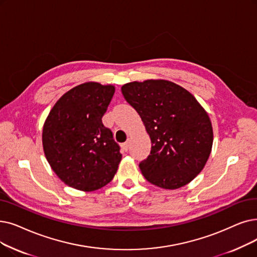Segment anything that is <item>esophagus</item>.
<instances>
[{
    "mask_svg": "<svg viewBox=\"0 0 257 257\" xmlns=\"http://www.w3.org/2000/svg\"><path fill=\"white\" fill-rule=\"evenodd\" d=\"M121 148H122V150L124 151H128V149H129V142H126V143H124L121 145Z\"/></svg>",
    "mask_w": 257,
    "mask_h": 257,
    "instance_id": "esophagus-1",
    "label": "esophagus"
}]
</instances>
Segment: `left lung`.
Instances as JSON below:
<instances>
[{
	"mask_svg": "<svg viewBox=\"0 0 257 257\" xmlns=\"http://www.w3.org/2000/svg\"><path fill=\"white\" fill-rule=\"evenodd\" d=\"M151 139V151L140 169L151 184L178 189L204 169L213 144L205 109L185 88L166 80L131 82L121 86Z\"/></svg>",
	"mask_w": 257,
	"mask_h": 257,
	"instance_id": "obj_1",
	"label": "left lung"
}]
</instances>
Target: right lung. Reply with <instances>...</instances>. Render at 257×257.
Wrapping results in <instances>:
<instances>
[{
    "instance_id": "right-lung-1",
    "label": "right lung",
    "mask_w": 257,
    "mask_h": 257,
    "mask_svg": "<svg viewBox=\"0 0 257 257\" xmlns=\"http://www.w3.org/2000/svg\"><path fill=\"white\" fill-rule=\"evenodd\" d=\"M115 91L112 85L88 82L55 103L43 127V148L60 180L81 191L112 181L121 160L112 132L102 117Z\"/></svg>"
}]
</instances>
